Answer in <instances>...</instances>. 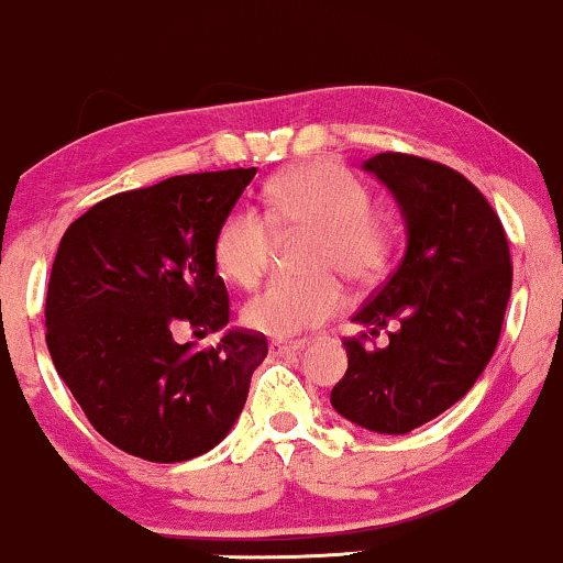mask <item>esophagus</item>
<instances>
[{"mask_svg":"<svg viewBox=\"0 0 563 563\" xmlns=\"http://www.w3.org/2000/svg\"><path fill=\"white\" fill-rule=\"evenodd\" d=\"M301 346H303V341H273V344H269V352H273V354H294V352H299Z\"/></svg>","mask_w":563,"mask_h":563,"instance_id":"obj_1","label":"esophagus"}]
</instances>
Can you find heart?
I'll use <instances>...</instances> for the list:
<instances>
[{
	"label": "heart",
	"mask_w": 563,
	"mask_h": 563,
	"mask_svg": "<svg viewBox=\"0 0 563 563\" xmlns=\"http://www.w3.org/2000/svg\"><path fill=\"white\" fill-rule=\"evenodd\" d=\"M373 214L367 187L335 164H309L267 187V216L235 206L214 235L217 269L235 286H256L273 249V221L283 232H307L301 264L309 275L275 280L245 301L251 331L290 339L325 322L341 307L335 275L371 283L389 260V232Z\"/></svg>",
	"instance_id": "obj_1"
}]
</instances>
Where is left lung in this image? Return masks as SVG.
Returning a JSON list of instances; mask_svg holds the SVG:
<instances>
[{"label": "left lung", "instance_id": "left-lung-1", "mask_svg": "<svg viewBox=\"0 0 563 563\" xmlns=\"http://www.w3.org/2000/svg\"><path fill=\"white\" fill-rule=\"evenodd\" d=\"M397 198L405 260L354 320L371 334L400 328L384 350L346 339L349 367L333 386L335 412L378 434H407L466 394L500 339L514 264L500 217L461 172L437 161L378 153L363 164Z\"/></svg>", "mask_w": 563, "mask_h": 563}]
</instances>
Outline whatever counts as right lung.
Segmentation results:
<instances>
[{
	"instance_id": "obj_1",
	"label": "right lung",
	"mask_w": 563,
	"mask_h": 563,
	"mask_svg": "<svg viewBox=\"0 0 563 563\" xmlns=\"http://www.w3.org/2000/svg\"><path fill=\"white\" fill-rule=\"evenodd\" d=\"M256 169L183 174L115 192L70 222L49 273L47 349L97 434L153 463L203 455L228 437L267 335L228 331L214 235Z\"/></svg>"
}]
</instances>
